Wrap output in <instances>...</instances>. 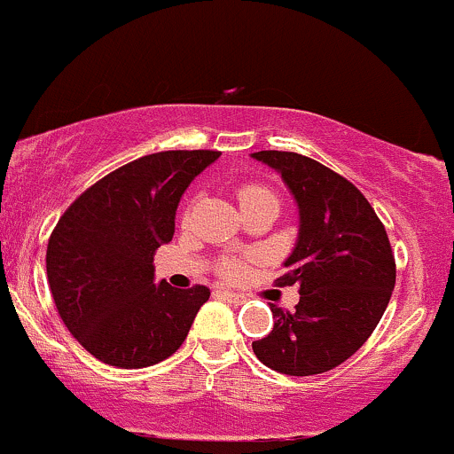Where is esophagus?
Listing matches in <instances>:
<instances>
[{
  "label": "esophagus",
  "instance_id": "obj_1",
  "mask_svg": "<svg viewBox=\"0 0 454 454\" xmlns=\"http://www.w3.org/2000/svg\"><path fill=\"white\" fill-rule=\"evenodd\" d=\"M219 295H222L223 300H226V301L235 303V306H241V303L246 301V297H243V295H239V293H231V291H219Z\"/></svg>",
  "mask_w": 454,
  "mask_h": 454
}]
</instances>
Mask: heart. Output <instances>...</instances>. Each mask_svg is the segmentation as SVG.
<instances>
[{
    "label": "heart",
    "instance_id": "b5f03b06",
    "mask_svg": "<svg viewBox=\"0 0 454 454\" xmlns=\"http://www.w3.org/2000/svg\"><path fill=\"white\" fill-rule=\"evenodd\" d=\"M239 204H247L254 200H261V198H276V193L265 185H258V183H246V185L239 187L237 192ZM252 256H237V254H231V256H223L222 261L217 262V273L223 278V280L239 282L247 276V269H250Z\"/></svg>",
    "mask_w": 454,
    "mask_h": 454
}]
</instances>
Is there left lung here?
I'll return each instance as SVG.
<instances>
[{"instance_id": "8db88e82", "label": "left lung", "mask_w": 454, "mask_h": 454, "mask_svg": "<svg viewBox=\"0 0 454 454\" xmlns=\"http://www.w3.org/2000/svg\"><path fill=\"white\" fill-rule=\"evenodd\" d=\"M300 207V239L278 286L300 284L295 310L273 306V330L252 348L284 375L327 372L348 360L381 321L396 282L395 252L364 193L300 153L261 151Z\"/></svg>"}]
</instances>
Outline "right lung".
I'll list each match as a JSON object with an SVG mask.
<instances>
[{"label": "right lung", "mask_w": 454, "mask_h": 454, "mask_svg": "<svg viewBox=\"0 0 454 454\" xmlns=\"http://www.w3.org/2000/svg\"><path fill=\"white\" fill-rule=\"evenodd\" d=\"M217 151L139 157L90 185L58 219L47 243V280L58 315L97 360L144 368L170 357L211 291L154 284L153 258L172 241L189 183Z\"/></svg>", "instance_id": "1"}]
</instances>
